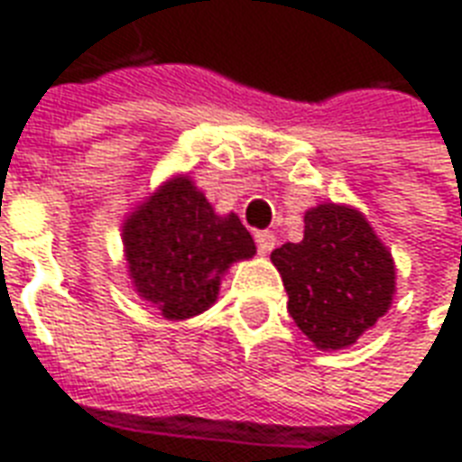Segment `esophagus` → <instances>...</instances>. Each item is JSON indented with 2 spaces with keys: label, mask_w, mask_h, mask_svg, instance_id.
Listing matches in <instances>:
<instances>
[{
  "label": "esophagus",
  "mask_w": 462,
  "mask_h": 462,
  "mask_svg": "<svg viewBox=\"0 0 462 462\" xmlns=\"http://www.w3.org/2000/svg\"><path fill=\"white\" fill-rule=\"evenodd\" d=\"M254 242H257V250H260V254H270L272 250H274V235L267 230H260L254 232Z\"/></svg>",
  "instance_id": "34e87169"
}]
</instances>
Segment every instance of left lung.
Instances as JSON below:
<instances>
[{"label":"left lung","instance_id":"1","mask_svg":"<svg viewBox=\"0 0 462 462\" xmlns=\"http://www.w3.org/2000/svg\"><path fill=\"white\" fill-rule=\"evenodd\" d=\"M287 290V310L317 348H344L391 307V252L361 212L319 205L304 215V240L272 252Z\"/></svg>","mask_w":462,"mask_h":462}]
</instances>
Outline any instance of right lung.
<instances>
[{"label": "right lung", "mask_w": 462, "mask_h": 462, "mask_svg": "<svg viewBox=\"0 0 462 462\" xmlns=\"http://www.w3.org/2000/svg\"><path fill=\"white\" fill-rule=\"evenodd\" d=\"M133 284L165 319H190L217 300L232 262L250 260L254 240L230 212L215 215L192 180L175 178L123 225Z\"/></svg>", "instance_id": "right-lung-1"}]
</instances>
